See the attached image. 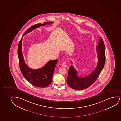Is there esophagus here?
Returning a JSON list of instances; mask_svg holds the SVG:
<instances>
[{
  "mask_svg": "<svg viewBox=\"0 0 121 121\" xmlns=\"http://www.w3.org/2000/svg\"><path fill=\"white\" fill-rule=\"evenodd\" d=\"M62 66H63V67H67V64H66V62H63V64H62Z\"/></svg>",
  "mask_w": 121,
  "mask_h": 121,
  "instance_id": "1",
  "label": "esophagus"
}]
</instances>
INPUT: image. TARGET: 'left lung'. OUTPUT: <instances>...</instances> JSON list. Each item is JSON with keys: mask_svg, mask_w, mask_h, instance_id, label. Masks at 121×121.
<instances>
[{"mask_svg": "<svg viewBox=\"0 0 121 121\" xmlns=\"http://www.w3.org/2000/svg\"><path fill=\"white\" fill-rule=\"evenodd\" d=\"M98 56V63L94 70L86 77L78 76L76 69L72 65L69 69L67 83L72 89L76 90H82L91 86L96 81L104 67L106 60L105 46L102 38H101L96 47ZM71 63L72 64V61Z\"/></svg>", "mask_w": 121, "mask_h": 121, "instance_id": "left-lung-1", "label": "left lung"}]
</instances>
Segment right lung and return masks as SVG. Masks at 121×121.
<instances>
[{
	"label": "right lung",
	"mask_w": 121,
	"mask_h": 121,
	"mask_svg": "<svg viewBox=\"0 0 121 121\" xmlns=\"http://www.w3.org/2000/svg\"><path fill=\"white\" fill-rule=\"evenodd\" d=\"M52 22H45L43 24H37L29 28L23 34L25 35L37 28L44 25L53 23ZM22 37L18 44L17 54L18 56L19 66L22 74L29 83L39 87H45L49 86L52 82L53 74L55 70L58 60L49 61L43 67L40 69H34L29 68L26 64L22 52Z\"/></svg>",
	"instance_id": "add662e5"
}]
</instances>
